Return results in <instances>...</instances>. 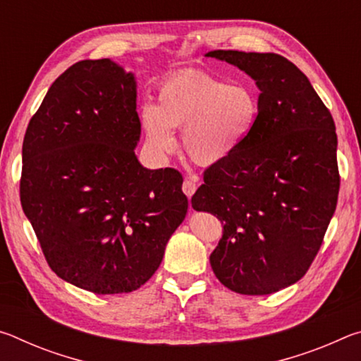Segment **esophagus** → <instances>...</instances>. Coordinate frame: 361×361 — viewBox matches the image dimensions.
Returning a JSON list of instances; mask_svg holds the SVG:
<instances>
[{"label":"esophagus","mask_w":361,"mask_h":361,"mask_svg":"<svg viewBox=\"0 0 361 361\" xmlns=\"http://www.w3.org/2000/svg\"><path fill=\"white\" fill-rule=\"evenodd\" d=\"M195 189H197V183L191 178H186L183 181V192H185L189 199L192 197V194L195 192Z\"/></svg>","instance_id":"obj_1"}]
</instances>
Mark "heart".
I'll use <instances>...</instances> for the list:
<instances>
[{"instance_id":"b5f03b06","label":"heart","mask_w":361,"mask_h":361,"mask_svg":"<svg viewBox=\"0 0 361 361\" xmlns=\"http://www.w3.org/2000/svg\"><path fill=\"white\" fill-rule=\"evenodd\" d=\"M157 102L142 109L149 148L159 156L175 148L173 129L181 127V146L199 166L234 156L252 135L259 114L256 92L229 84L207 71H178L164 79Z\"/></svg>"}]
</instances>
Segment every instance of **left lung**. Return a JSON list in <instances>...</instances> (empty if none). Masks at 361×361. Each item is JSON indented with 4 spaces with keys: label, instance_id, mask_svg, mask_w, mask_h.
Masks as SVG:
<instances>
[{
    "label": "left lung",
    "instance_id": "8db88e82",
    "mask_svg": "<svg viewBox=\"0 0 361 361\" xmlns=\"http://www.w3.org/2000/svg\"><path fill=\"white\" fill-rule=\"evenodd\" d=\"M252 76L259 114L245 145L204 172L192 209L223 224L210 255L216 279L240 295H271L309 271L338 204L333 116L307 76L279 54L212 51Z\"/></svg>",
    "mask_w": 361,
    "mask_h": 361
}]
</instances>
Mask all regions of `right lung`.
Wrapping results in <instances>:
<instances>
[{"instance_id": "1", "label": "right lung", "mask_w": 361, "mask_h": 361, "mask_svg": "<svg viewBox=\"0 0 361 361\" xmlns=\"http://www.w3.org/2000/svg\"><path fill=\"white\" fill-rule=\"evenodd\" d=\"M137 82L81 60L49 87L22 146L20 202L49 267L95 295L148 282L188 212L175 169H145Z\"/></svg>"}]
</instances>
